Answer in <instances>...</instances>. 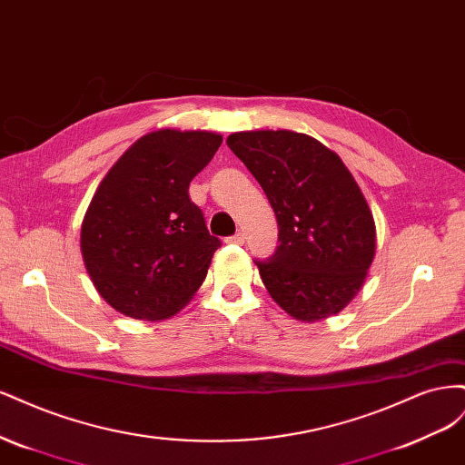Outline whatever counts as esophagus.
<instances>
[{"mask_svg":"<svg viewBox=\"0 0 465 465\" xmlns=\"http://www.w3.org/2000/svg\"><path fill=\"white\" fill-rule=\"evenodd\" d=\"M244 238H246L244 232H236V234L227 238V242H231V244H244Z\"/></svg>","mask_w":465,"mask_h":465,"instance_id":"34e87169","label":"esophagus"}]
</instances>
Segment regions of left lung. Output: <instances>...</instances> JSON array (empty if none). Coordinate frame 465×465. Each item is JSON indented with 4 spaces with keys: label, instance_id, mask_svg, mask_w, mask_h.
I'll list each match as a JSON object with an SVG mask.
<instances>
[{
    "label": "left lung",
    "instance_id": "1",
    "mask_svg": "<svg viewBox=\"0 0 465 465\" xmlns=\"http://www.w3.org/2000/svg\"><path fill=\"white\" fill-rule=\"evenodd\" d=\"M227 145L260 182L277 219V250L256 260L267 292L302 322L341 312L376 250L369 203L343 161L289 130L238 132Z\"/></svg>",
    "mask_w": 465,
    "mask_h": 465
}]
</instances>
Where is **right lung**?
Wrapping results in <instances>:
<instances>
[{"label": "right lung", "mask_w": 465, "mask_h": 465, "mask_svg": "<svg viewBox=\"0 0 465 465\" xmlns=\"http://www.w3.org/2000/svg\"><path fill=\"white\" fill-rule=\"evenodd\" d=\"M221 143L213 132L147 134L94 192L81 227L83 262L118 312L163 320L202 287L221 241L209 234L188 188Z\"/></svg>", "instance_id": "add662e5"}]
</instances>
